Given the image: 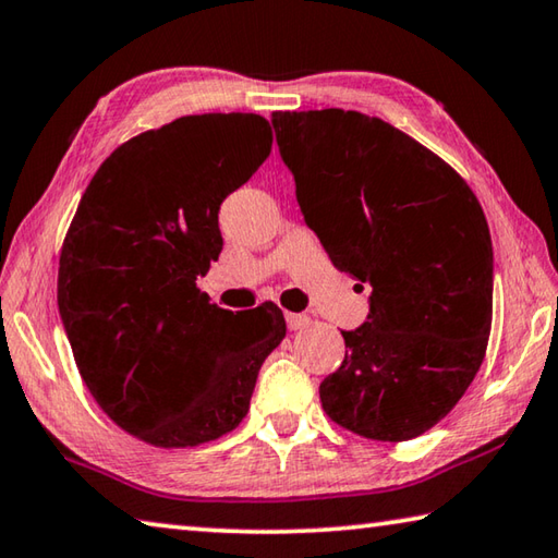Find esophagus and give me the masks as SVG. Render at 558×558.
<instances>
[{"instance_id": "1", "label": "esophagus", "mask_w": 558, "mask_h": 558, "mask_svg": "<svg viewBox=\"0 0 558 558\" xmlns=\"http://www.w3.org/2000/svg\"><path fill=\"white\" fill-rule=\"evenodd\" d=\"M286 323H288V329H292V332H298V329L307 327L313 319H310L307 315H300V313H286Z\"/></svg>"}]
</instances>
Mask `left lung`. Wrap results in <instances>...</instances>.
<instances>
[{
  "mask_svg": "<svg viewBox=\"0 0 558 558\" xmlns=\"http://www.w3.org/2000/svg\"><path fill=\"white\" fill-rule=\"evenodd\" d=\"M270 122L305 223L372 288L369 315L342 329V366L319 384L323 409L364 438L421 436L487 349L495 260L483 206L456 169L379 118L327 108Z\"/></svg>",
  "mask_w": 558,
  "mask_h": 558,
  "instance_id": "obj_1",
  "label": "left lung"
}]
</instances>
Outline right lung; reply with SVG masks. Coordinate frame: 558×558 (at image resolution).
Here are the masks:
<instances>
[{"instance_id":"right-lung-1","label":"right lung","mask_w":558,"mask_h":558,"mask_svg":"<svg viewBox=\"0 0 558 558\" xmlns=\"http://www.w3.org/2000/svg\"><path fill=\"white\" fill-rule=\"evenodd\" d=\"M253 112L179 118L120 145L81 196L59 260V313L88 391L122 430L189 448L248 413L280 310H221L196 288L223 248L219 209L266 162Z\"/></svg>"}]
</instances>
